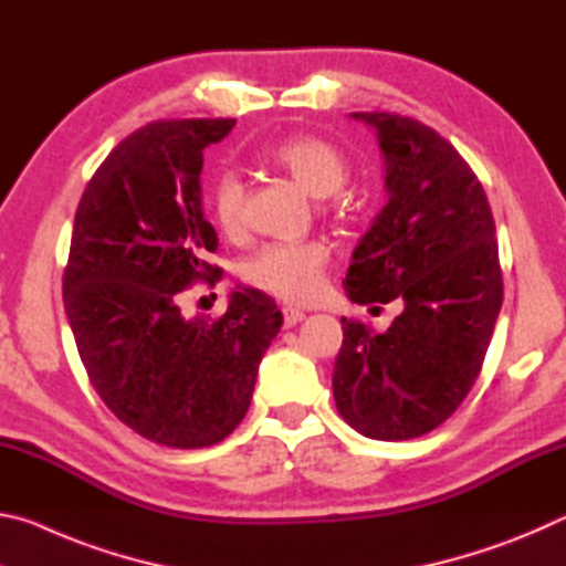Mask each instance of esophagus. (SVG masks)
Listing matches in <instances>:
<instances>
[{
    "mask_svg": "<svg viewBox=\"0 0 566 566\" xmlns=\"http://www.w3.org/2000/svg\"><path fill=\"white\" fill-rule=\"evenodd\" d=\"M282 317H284V329H290V327H294V324H300L304 319V312L294 310V306H284Z\"/></svg>",
    "mask_w": 566,
    "mask_h": 566,
    "instance_id": "obj_1",
    "label": "esophagus"
}]
</instances>
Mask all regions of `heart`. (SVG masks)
<instances>
[{"instance_id":"b5f03b06","label":"heart","mask_w":566,"mask_h":566,"mask_svg":"<svg viewBox=\"0 0 566 566\" xmlns=\"http://www.w3.org/2000/svg\"><path fill=\"white\" fill-rule=\"evenodd\" d=\"M274 167L286 171L306 195L324 199L347 185L349 165L342 151L319 137H292L266 151ZM209 214L219 232L234 237L244 224V185L232 169L219 171L207 191ZM329 249L322 242H272L242 264L247 284L284 302H310L322 290Z\"/></svg>"}]
</instances>
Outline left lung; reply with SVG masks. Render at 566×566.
<instances>
[{"label": "left lung", "mask_w": 566, "mask_h": 566, "mask_svg": "<svg viewBox=\"0 0 566 566\" xmlns=\"http://www.w3.org/2000/svg\"><path fill=\"white\" fill-rule=\"evenodd\" d=\"M349 117L377 134L389 199L344 290L357 304L399 300L401 314L381 334L342 319L332 389L349 427L399 442L452 417L479 377L502 310L500 249L484 189L447 139L399 114Z\"/></svg>", "instance_id": "8db88e82"}]
</instances>
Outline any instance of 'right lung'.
Wrapping results in <instances>:
<instances>
[{
  "label": "right lung",
  "instance_id": "add662e5",
  "mask_svg": "<svg viewBox=\"0 0 566 566\" xmlns=\"http://www.w3.org/2000/svg\"><path fill=\"white\" fill-rule=\"evenodd\" d=\"M234 119H165L129 134L76 207L64 310L92 387L149 442L199 449L244 419L256 369L282 327L272 296L239 286L219 319H185L179 294L214 284L202 151Z\"/></svg>",
  "mask_w": 566,
  "mask_h": 566
}]
</instances>
